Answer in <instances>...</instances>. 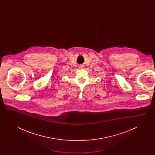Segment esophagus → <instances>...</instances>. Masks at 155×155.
I'll use <instances>...</instances> for the list:
<instances>
[{
  "label": "esophagus",
  "mask_w": 155,
  "mask_h": 155,
  "mask_svg": "<svg viewBox=\"0 0 155 155\" xmlns=\"http://www.w3.org/2000/svg\"><path fill=\"white\" fill-rule=\"evenodd\" d=\"M81 68H82V67H81Z\"/></svg>",
  "instance_id": "obj_1"
}]
</instances>
